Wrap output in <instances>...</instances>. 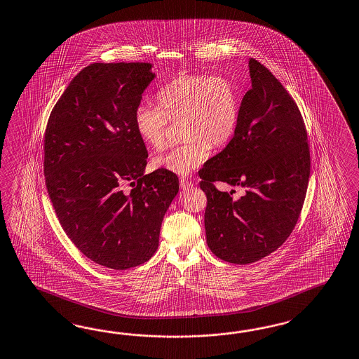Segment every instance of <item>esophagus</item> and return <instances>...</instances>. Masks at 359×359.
I'll return each mask as SVG.
<instances>
[{
  "mask_svg": "<svg viewBox=\"0 0 359 359\" xmlns=\"http://www.w3.org/2000/svg\"><path fill=\"white\" fill-rule=\"evenodd\" d=\"M191 186H193V184H191L190 181H187V180H184V178H181V180H180V187H181V190L190 189Z\"/></svg>",
  "mask_w": 359,
  "mask_h": 359,
  "instance_id": "esophagus-1",
  "label": "esophagus"
}]
</instances>
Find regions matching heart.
<instances>
[{"label":"heart","mask_w":359,"mask_h":359,"mask_svg":"<svg viewBox=\"0 0 359 359\" xmlns=\"http://www.w3.org/2000/svg\"><path fill=\"white\" fill-rule=\"evenodd\" d=\"M158 108L139 105L134 125L140 139L155 149L165 146L169 122L182 123L180 147L154 157L152 165L177 175H189L203 165L212 147L229 143L239 120V95L225 76L187 74L177 76L157 93Z\"/></svg>","instance_id":"1"}]
</instances>
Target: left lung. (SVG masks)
Segmentation results:
<instances>
[{
  "mask_svg": "<svg viewBox=\"0 0 359 359\" xmlns=\"http://www.w3.org/2000/svg\"><path fill=\"white\" fill-rule=\"evenodd\" d=\"M251 90L245 93L234 137L203 165L207 195V245L225 262L248 264L280 248L304 205L310 149L304 118L284 86L266 66L248 60ZM242 187L234 200L213 182Z\"/></svg>",
  "mask_w": 359,
  "mask_h": 359,
  "instance_id": "obj_1",
  "label": "left lung"
}]
</instances>
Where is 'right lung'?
<instances>
[{
    "instance_id": "obj_1",
    "label": "right lung",
    "mask_w": 359,
    "mask_h": 359,
    "mask_svg": "<svg viewBox=\"0 0 359 359\" xmlns=\"http://www.w3.org/2000/svg\"><path fill=\"white\" fill-rule=\"evenodd\" d=\"M155 76L147 62L91 64L67 86L46 125L44 175L60 224L86 257L116 271L155 254L180 190L173 173L144 175L147 149L134 113Z\"/></svg>"
}]
</instances>
